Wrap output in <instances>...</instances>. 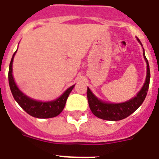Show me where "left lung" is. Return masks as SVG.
Listing matches in <instances>:
<instances>
[{
    "label": "left lung",
    "mask_w": 159,
    "mask_h": 159,
    "mask_svg": "<svg viewBox=\"0 0 159 159\" xmlns=\"http://www.w3.org/2000/svg\"><path fill=\"white\" fill-rule=\"evenodd\" d=\"M138 42L141 44L139 39H138ZM144 57L147 64L146 80L142 89L133 99L124 103H121V104H108V103H104L101 100H98L91 92V90L87 87V91H86L87 100H88L90 109L94 115L99 118L108 120V121H119L131 115V113H134L142 104L149 90V79H150L149 62L144 55Z\"/></svg>",
    "instance_id": "left-lung-1"
}]
</instances>
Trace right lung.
<instances>
[{"instance_id": "obj_1", "label": "right lung", "mask_w": 159, "mask_h": 159, "mask_svg": "<svg viewBox=\"0 0 159 159\" xmlns=\"http://www.w3.org/2000/svg\"><path fill=\"white\" fill-rule=\"evenodd\" d=\"M15 51L13 55L9 68V85H10V91L12 92V95L15 98L16 102L20 105L22 109L28 113L29 115L37 118H50V117H56L61 113L64 109L65 104H66L67 99L68 95L74 87V85L67 90L63 95L59 97L57 100H53L50 102H40L30 99L25 95L24 93H22L16 86L15 82L14 77L12 75V64L13 59L15 56Z\"/></svg>"}]
</instances>
